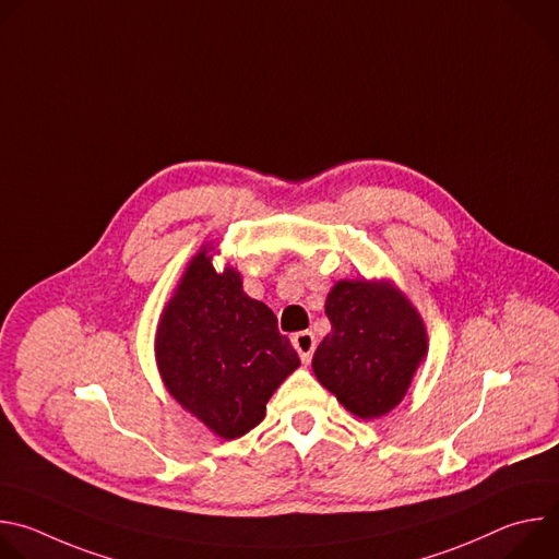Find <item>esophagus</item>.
Segmentation results:
<instances>
[{
    "label": "esophagus",
    "mask_w": 559,
    "mask_h": 559,
    "mask_svg": "<svg viewBox=\"0 0 559 559\" xmlns=\"http://www.w3.org/2000/svg\"><path fill=\"white\" fill-rule=\"evenodd\" d=\"M292 345H294V349L298 352L300 360H302L305 365H309V360H311V356H313V349H316V336H313L311 332H298V334L292 336Z\"/></svg>",
    "instance_id": "obj_1"
}]
</instances>
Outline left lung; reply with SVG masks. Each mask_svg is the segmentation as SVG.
Masks as SVG:
<instances>
[{
    "mask_svg": "<svg viewBox=\"0 0 559 559\" xmlns=\"http://www.w3.org/2000/svg\"><path fill=\"white\" fill-rule=\"evenodd\" d=\"M332 332L311 367L338 403L362 420L401 405L427 356L418 309L391 281H338L325 300Z\"/></svg>",
    "mask_w": 559,
    "mask_h": 559,
    "instance_id": "left-lung-1",
    "label": "left lung"
}]
</instances>
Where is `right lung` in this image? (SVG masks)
<instances>
[{
  "label": "right lung",
  "instance_id": "obj_1",
  "mask_svg": "<svg viewBox=\"0 0 559 559\" xmlns=\"http://www.w3.org/2000/svg\"><path fill=\"white\" fill-rule=\"evenodd\" d=\"M205 243L158 318L154 356L175 401L225 440L246 436L300 365L274 311L243 292L234 267L216 272Z\"/></svg>",
  "mask_w": 559,
  "mask_h": 559
}]
</instances>
